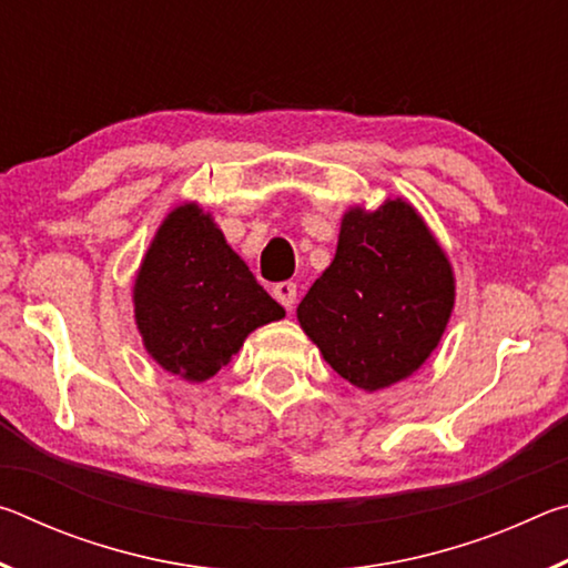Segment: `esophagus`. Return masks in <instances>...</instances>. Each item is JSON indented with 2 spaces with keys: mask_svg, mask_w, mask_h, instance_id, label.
<instances>
[{
  "mask_svg": "<svg viewBox=\"0 0 568 568\" xmlns=\"http://www.w3.org/2000/svg\"><path fill=\"white\" fill-rule=\"evenodd\" d=\"M273 295H275V301L285 307V311H293L295 297H297V285H295L293 281L277 283V285L273 287Z\"/></svg>",
  "mask_w": 568,
  "mask_h": 568,
  "instance_id": "1",
  "label": "esophagus"
}]
</instances>
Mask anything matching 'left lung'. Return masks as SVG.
Wrapping results in <instances>:
<instances>
[{"label":"left lung","instance_id":"obj_1","mask_svg":"<svg viewBox=\"0 0 568 568\" xmlns=\"http://www.w3.org/2000/svg\"><path fill=\"white\" fill-rule=\"evenodd\" d=\"M454 271L406 200L343 215L333 263L297 305V321L331 368L363 390L418 371L446 331Z\"/></svg>","mask_w":568,"mask_h":568}]
</instances>
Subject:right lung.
<instances>
[{
	"label": "right lung",
	"mask_w": 568,
	"mask_h": 568,
	"mask_svg": "<svg viewBox=\"0 0 568 568\" xmlns=\"http://www.w3.org/2000/svg\"><path fill=\"white\" fill-rule=\"evenodd\" d=\"M132 301L148 353L190 383L213 378L250 333L285 315L195 203L162 220Z\"/></svg>",
	"instance_id": "obj_1"
}]
</instances>
